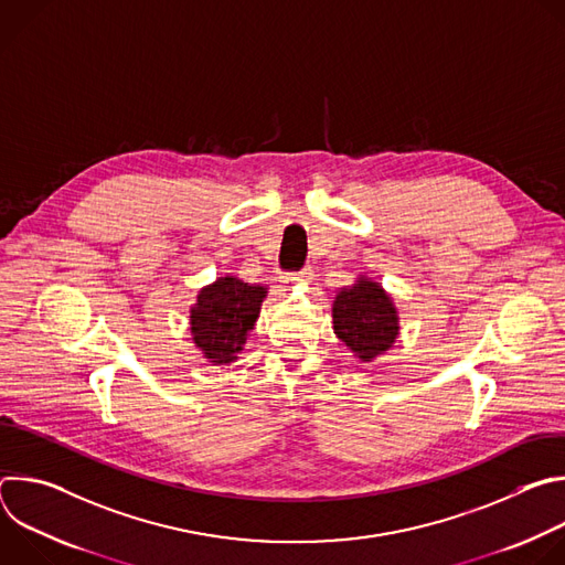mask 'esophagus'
<instances>
[{
    "instance_id": "obj_1",
    "label": "esophagus",
    "mask_w": 565,
    "mask_h": 565,
    "mask_svg": "<svg viewBox=\"0 0 565 565\" xmlns=\"http://www.w3.org/2000/svg\"><path fill=\"white\" fill-rule=\"evenodd\" d=\"M310 277H312L310 268H303V270H299V273H288V275H284L281 281L290 286V284H297V281H306V279H310Z\"/></svg>"
}]
</instances>
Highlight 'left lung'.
<instances>
[{"instance_id":"obj_1","label":"left lung","mask_w":565,"mask_h":565,"mask_svg":"<svg viewBox=\"0 0 565 565\" xmlns=\"http://www.w3.org/2000/svg\"><path fill=\"white\" fill-rule=\"evenodd\" d=\"M397 319L393 299L373 279L358 277L335 295L333 331L362 362H373L395 344Z\"/></svg>"}]
</instances>
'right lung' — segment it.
<instances>
[{"instance_id": "add662e5", "label": "right lung", "mask_w": 565, "mask_h": 565, "mask_svg": "<svg viewBox=\"0 0 565 565\" xmlns=\"http://www.w3.org/2000/svg\"><path fill=\"white\" fill-rule=\"evenodd\" d=\"M266 292V286L244 284L230 275L199 290L190 310V331L203 358L214 364L236 360L255 329Z\"/></svg>"}]
</instances>
